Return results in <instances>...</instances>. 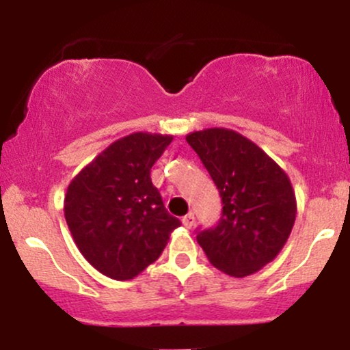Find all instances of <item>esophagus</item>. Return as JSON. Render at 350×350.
<instances>
[{"instance_id": "1", "label": "esophagus", "mask_w": 350, "mask_h": 350, "mask_svg": "<svg viewBox=\"0 0 350 350\" xmlns=\"http://www.w3.org/2000/svg\"><path fill=\"white\" fill-rule=\"evenodd\" d=\"M180 222H183V226L184 227H187V228H191L192 226H194L196 224V219H194V214H192V212H189L187 215H184L183 219H180Z\"/></svg>"}]
</instances>
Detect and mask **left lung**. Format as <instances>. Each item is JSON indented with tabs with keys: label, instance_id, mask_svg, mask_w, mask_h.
I'll use <instances>...</instances> for the list:
<instances>
[{
	"label": "left lung",
	"instance_id": "obj_1",
	"mask_svg": "<svg viewBox=\"0 0 350 350\" xmlns=\"http://www.w3.org/2000/svg\"><path fill=\"white\" fill-rule=\"evenodd\" d=\"M199 154L222 198L219 226L198 234L208 262L235 278L253 275L278 256L296 220L288 174L258 144L227 128L192 131Z\"/></svg>",
	"mask_w": 350,
	"mask_h": 350
}]
</instances>
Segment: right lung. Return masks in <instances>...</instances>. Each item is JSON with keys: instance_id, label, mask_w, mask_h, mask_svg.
Returning a JSON list of instances; mask_svg holds the SVG:
<instances>
[{"instance_id": "add662e5", "label": "right lung", "mask_w": 350, "mask_h": 350, "mask_svg": "<svg viewBox=\"0 0 350 350\" xmlns=\"http://www.w3.org/2000/svg\"><path fill=\"white\" fill-rule=\"evenodd\" d=\"M172 135L136 131L116 139L70 180L64 215L75 245L111 280L138 276L180 226L167 214L150 172Z\"/></svg>"}]
</instances>
